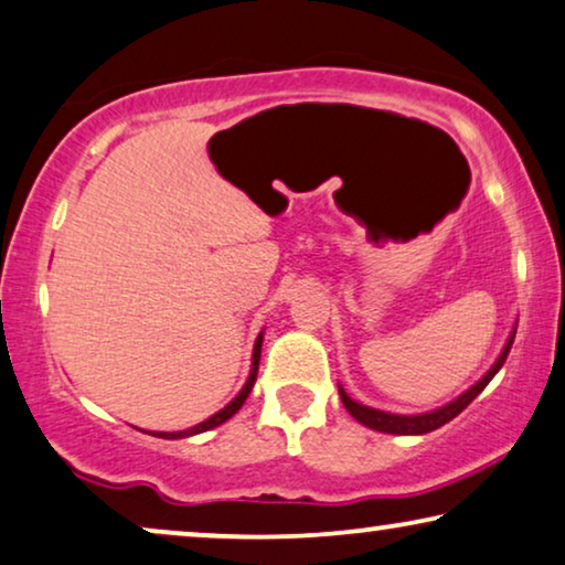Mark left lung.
<instances>
[{
	"label": "left lung",
	"instance_id": "left-lung-1",
	"mask_svg": "<svg viewBox=\"0 0 565 565\" xmlns=\"http://www.w3.org/2000/svg\"><path fill=\"white\" fill-rule=\"evenodd\" d=\"M514 335H516V330L509 335V341H507V345H503L499 361H495L491 370H488V374H486L483 380L478 382V385H472V387L468 390V393H462L460 397H457V401L445 405V408H436V411H431V413H420V416H395V413H385V411L370 408V405H361V403H356V401H351V397L343 393V387H338V393H341V401H343V405H345V411H349L351 416L359 420V424L370 426V428H374V431L401 434V436H408V434H428V431H434V428L449 424V420H452L455 416H460V413H462L465 408H468V405H470L472 401H476V397H478L480 393H483L488 382H491V380L495 377V372H499L501 366H503V361H507L509 351H511V343H514Z\"/></svg>",
	"mask_w": 565,
	"mask_h": 565
}]
</instances>
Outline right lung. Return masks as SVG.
I'll list each match as a JSON object with an SVG mask.
<instances>
[{
	"label": "right lung",
	"mask_w": 565,
	"mask_h": 565,
	"mask_svg": "<svg viewBox=\"0 0 565 565\" xmlns=\"http://www.w3.org/2000/svg\"><path fill=\"white\" fill-rule=\"evenodd\" d=\"M260 343H263V335H258V341H255V349H253V372H250V377H247V382H245V387L239 390V395L235 397V401H232L227 408H222L220 413H214L212 418H206L204 424H199V426H193V428H185V431H175V434H168V431H157L154 436H160V439H183V436H193V434H201V431H209V428H214V426H220V424H224V420L227 418H232L235 416V413L243 408V403H245V397L250 395V390H253V385H255V377H258V361H260Z\"/></svg>",
	"instance_id": "1"
}]
</instances>
